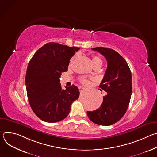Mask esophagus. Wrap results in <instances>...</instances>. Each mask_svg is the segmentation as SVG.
I'll return each mask as SVG.
<instances>
[{
  "label": "esophagus",
  "mask_w": 157,
  "mask_h": 157,
  "mask_svg": "<svg viewBox=\"0 0 157 157\" xmlns=\"http://www.w3.org/2000/svg\"><path fill=\"white\" fill-rule=\"evenodd\" d=\"M79 89L80 93H81V92H82V91L84 90V87L80 86V87H79Z\"/></svg>",
  "instance_id": "34e87169"
}]
</instances>
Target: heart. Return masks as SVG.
<instances>
[{"label": "heart", "mask_w": 157, "mask_h": 157, "mask_svg": "<svg viewBox=\"0 0 157 157\" xmlns=\"http://www.w3.org/2000/svg\"><path fill=\"white\" fill-rule=\"evenodd\" d=\"M98 63H102V60L99 57L96 56H93V58H92V63H93V66L95 65L96 64ZM79 81L83 84H87L89 83V80L85 77L80 78Z\"/></svg>", "instance_id": "heart-1"}]
</instances>
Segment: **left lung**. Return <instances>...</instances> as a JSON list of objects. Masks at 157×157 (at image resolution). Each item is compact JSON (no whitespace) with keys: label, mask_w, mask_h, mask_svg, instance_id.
<instances>
[{"label":"left lung","mask_w":157,"mask_h":157,"mask_svg":"<svg viewBox=\"0 0 157 157\" xmlns=\"http://www.w3.org/2000/svg\"><path fill=\"white\" fill-rule=\"evenodd\" d=\"M104 56L107 68L99 87L107 94L99 109L87 111L92 122L100 125H110L125 114L132 91V74L127 63L115 50L104 47L92 48Z\"/></svg>","instance_id":"8db88e82"}]
</instances>
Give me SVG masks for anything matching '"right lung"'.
Segmentation results:
<instances>
[{
	"label": "right lung",
	"mask_w": 157,
	"mask_h": 157,
	"mask_svg": "<svg viewBox=\"0 0 157 157\" xmlns=\"http://www.w3.org/2000/svg\"><path fill=\"white\" fill-rule=\"evenodd\" d=\"M79 48L50 42L44 44L30 59L26 72L25 85L30 107L43 121H61L69 114L72 103L79 96L72 85L62 89L59 80L68 71L70 60Z\"/></svg>",
	"instance_id": "1"
}]
</instances>
